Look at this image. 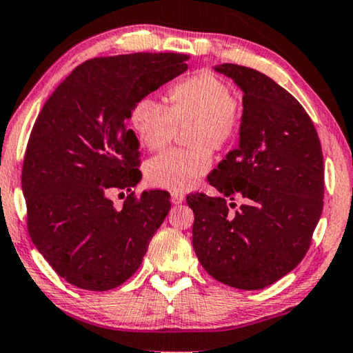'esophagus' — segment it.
<instances>
[{"label": "esophagus", "mask_w": 353, "mask_h": 353, "mask_svg": "<svg viewBox=\"0 0 353 353\" xmlns=\"http://www.w3.org/2000/svg\"><path fill=\"white\" fill-rule=\"evenodd\" d=\"M185 200V196L182 195V193H177V192H172L171 193V201L172 205H181V203Z\"/></svg>", "instance_id": "1"}]
</instances>
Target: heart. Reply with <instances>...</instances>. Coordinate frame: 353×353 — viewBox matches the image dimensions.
<instances>
[{"instance_id":"obj_1","label":"heart","mask_w":353,"mask_h":353,"mask_svg":"<svg viewBox=\"0 0 353 353\" xmlns=\"http://www.w3.org/2000/svg\"><path fill=\"white\" fill-rule=\"evenodd\" d=\"M243 121L241 99L232 94L225 79L201 70L172 84L168 107L143 97L132 108L131 125L143 147L163 150L187 128L192 150H170L147 163L145 174L153 185L171 192L187 190L211 168V152L227 148Z\"/></svg>"}]
</instances>
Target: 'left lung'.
<instances>
[{"instance_id": "obj_1", "label": "left lung", "mask_w": 353, "mask_h": 353, "mask_svg": "<svg viewBox=\"0 0 353 353\" xmlns=\"http://www.w3.org/2000/svg\"><path fill=\"white\" fill-rule=\"evenodd\" d=\"M214 70L243 91V121L236 148L208 176L221 196H187L193 250L217 281L262 290L309 251L323 210V153L304 107L274 79L236 63ZM236 196L245 203L232 213Z\"/></svg>"}]
</instances>
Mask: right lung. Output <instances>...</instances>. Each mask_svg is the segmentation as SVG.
Listing matches in <instances>:
<instances>
[{
  "instance_id": "1",
  "label": "right lung",
  "mask_w": 353,
  "mask_h": 353,
  "mask_svg": "<svg viewBox=\"0 0 353 353\" xmlns=\"http://www.w3.org/2000/svg\"><path fill=\"white\" fill-rule=\"evenodd\" d=\"M188 56L136 52L83 62L34 121L22 168L27 227L59 276L88 291L120 286L141 267L171 210L170 193L107 195L141 181L132 108L187 70Z\"/></svg>"
}]
</instances>
